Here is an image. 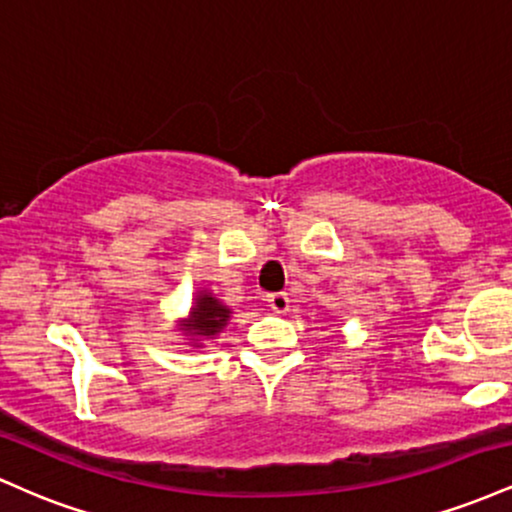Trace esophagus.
Here are the masks:
<instances>
[{
    "label": "esophagus",
    "mask_w": 512,
    "mask_h": 512,
    "mask_svg": "<svg viewBox=\"0 0 512 512\" xmlns=\"http://www.w3.org/2000/svg\"><path fill=\"white\" fill-rule=\"evenodd\" d=\"M267 303H269V308L274 310V313H286V310L291 308V301H289V296H286V293H269Z\"/></svg>",
    "instance_id": "1"
}]
</instances>
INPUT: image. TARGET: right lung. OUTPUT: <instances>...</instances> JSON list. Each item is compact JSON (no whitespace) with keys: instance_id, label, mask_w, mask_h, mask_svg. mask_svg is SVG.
<instances>
[{"instance_id":"obj_1","label":"right lung","mask_w":512,"mask_h":512,"mask_svg":"<svg viewBox=\"0 0 512 512\" xmlns=\"http://www.w3.org/2000/svg\"><path fill=\"white\" fill-rule=\"evenodd\" d=\"M228 315H231V310H228L226 305H221L214 296H209V293H199L197 305L192 308L190 320H187L185 325V332L211 337V334H216L223 325H226Z\"/></svg>"}]
</instances>
